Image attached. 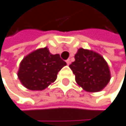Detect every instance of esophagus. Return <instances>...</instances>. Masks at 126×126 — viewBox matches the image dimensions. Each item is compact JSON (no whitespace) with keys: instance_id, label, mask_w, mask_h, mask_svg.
<instances>
[{"instance_id":"34e87169","label":"esophagus","mask_w":126,"mask_h":126,"mask_svg":"<svg viewBox=\"0 0 126 126\" xmlns=\"http://www.w3.org/2000/svg\"><path fill=\"white\" fill-rule=\"evenodd\" d=\"M66 63H67V65L70 64V63H71V61H70V59H67V60H66Z\"/></svg>"}]
</instances>
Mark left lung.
Returning a JSON list of instances; mask_svg holds the SVG:
<instances>
[{
    "instance_id": "8db88e82",
    "label": "left lung",
    "mask_w": 126,
    "mask_h": 126,
    "mask_svg": "<svg viewBox=\"0 0 126 126\" xmlns=\"http://www.w3.org/2000/svg\"><path fill=\"white\" fill-rule=\"evenodd\" d=\"M75 61L70 68L77 83L89 92L101 91L110 80L109 66L99 53L79 48L74 55Z\"/></svg>"
}]
</instances>
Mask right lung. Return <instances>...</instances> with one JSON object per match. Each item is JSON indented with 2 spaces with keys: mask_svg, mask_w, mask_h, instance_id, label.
<instances>
[{
  "mask_svg": "<svg viewBox=\"0 0 126 126\" xmlns=\"http://www.w3.org/2000/svg\"><path fill=\"white\" fill-rule=\"evenodd\" d=\"M65 65L59 54L52 55L47 47L40 48L24 57L17 75L28 89L41 91L54 83L59 71Z\"/></svg>",
  "mask_w": 126,
  "mask_h": 126,
  "instance_id": "obj_1",
  "label": "right lung"
}]
</instances>
